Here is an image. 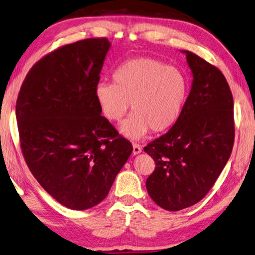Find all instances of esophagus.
<instances>
[{"mask_svg":"<svg viewBox=\"0 0 255 255\" xmlns=\"http://www.w3.org/2000/svg\"><path fill=\"white\" fill-rule=\"evenodd\" d=\"M140 152H141V147L139 146V144H137V143H133L132 144V154H134V156H136V154L140 153Z\"/></svg>","mask_w":255,"mask_h":255,"instance_id":"obj_1","label":"esophagus"}]
</instances>
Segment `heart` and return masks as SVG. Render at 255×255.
I'll return each mask as SVG.
<instances>
[{
    "instance_id": "heart-1",
    "label": "heart",
    "mask_w": 255,
    "mask_h": 255,
    "mask_svg": "<svg viewBox=\"0 0 255 255\" xmlns=\"http://www.w3.org/2000/svg\"><path fill=\"white\" fill-rule=\"evenodd\" d=\"M113 83H98L95 98L104 117L119 123L131 105V118L121 132L139 140L149 129L168 130L180 118L189 95V79L179 68L152 58H133L121 65Z\"/></svg>"
}]
</instances>
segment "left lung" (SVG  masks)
I'll use <instances>...</instances> for the list:
<instances>
[{
	"mask_svg": "<svg viewBox=\"0 0 255 255\" xmlns=\"http://www.w3.org/2000/svg\"><path fill=\"white\" fill-rule=\"evenodd\" d=\"M191 89L180 118L143 148L156 168L146 188L159 207L179 211L210 191L231 156L234 142L233 97L223 74L189 51Z\"/></svg>",
	"mask_w": 255,
	"mask_h": 255,
	"instance_id": "8db88e82",
	"label": "left lung"
}]
</instances>
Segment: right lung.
I'll use <instances>...</instances> for the list:
<instances>
[{"label": "right lung", "instance_id": "add662e5", "mask_svg": "<svg viewBox=\"0 0 255 255\" xmlns=\"http://www.w3.org/2000/svg\"><path fill=\"white\" fill-rule=\"evenodd\" d=\"M112 44L87 38L56 49L28 72L16 102L21 148L39 184L66 208L102 202L132 152L95 98Z\"/></svg>", "mask_w": 255, "mask_h": 255}]
</instances>
